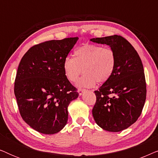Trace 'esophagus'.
<instances>
[{
    "instance_id": "1",
    "label": "esophagus",
    "mask_w": 158,
    "mask_h": 158,
    "mask_svg": "<svg viewBox=\"0 0 158 158\" xmlns=\"http://www.w3.org/2000/svg\"><path fill=\"white\" fill-rule=\"evenodd\" d=\"M85 89H83V88H79V89H78V94H79L80 96H81V95L83 94V93L85 91Z\"/></svg>"
}]
</instances>
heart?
Wrapping results in <instances>:
<instances>
[{
  "label": "heart",
  "mask_w": 158,
  "mask_h": 158,
  "mask_svg": "<svg viewBox=\"0 0 158 158\" xmlns=\"http://www.w3.org/2000/svg\"><path fill=\"white\" fill-rule=\"evenodd\" d=\"M75 57L68 56L63 61L65 77L75 82L81 74L83 77L77 83L78 86L92 87L97 82L103 83L109 81L113 74L116 64V56L111 47L85 44L74 51Z\"/></svg>",
  "instance_id": "heart-1"
}]
</instances>
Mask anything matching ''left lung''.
Here are the masks:
<instances>
[{"instance_id": "8db88e82", "label": "left lung", "mask_w": 158, "mask_h": 158, "mask_svg": "<svg viewBox=\"0 0 158 158\" xmlns=\"http://www.w3.org/2000/svg\"><path fill=\"white\" fill-rule=\"evenodd\" d=\"M115 52L116 64L109 81L95 90L96 101L92 110L95 122L104 130L118 132L139 117L146 100V81L137 52L119 35L94 38Z\"/></svg>"}]
</instances>
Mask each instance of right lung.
Returning <instances> with one entry per match:
<instances>
[{"label":"right lung","mask_w":158,"mask_h":158,"mask_svg":"<svg viewBox=\"0 0 158 158\" xmlns=\"http://www.w3.org/2000/svg\"><path fill=\"white\" fill-rule=\"evenodd\" d=\"M78 37L31 47L21 58L14 94L23 120L34 130L53 135L68 122V107L78 93L64 75L63 61Z\"/></svg>","instance_id":"obj_1"}]
</instances>
